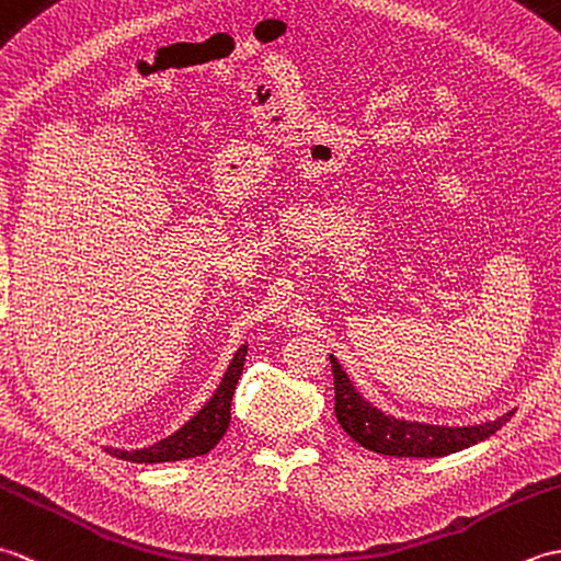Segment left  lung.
I'll use <instances>...</instances> for the list:
<instances>
[{
	"instance_id": "left-lung-1",
	"label": "left lung",
	"mask_w": 561,
	"mask_h": 561,
	"mask_svg": "<svg viewBox=\"0 0 561 561\" xmlns=\"http://www.w3.org/2000/svg\"><path fill=\"white\" fill-rule=\"evenodd\" d=\"M332 378H335V414L340 426L356 444L392 458H440L470 448L480 440L499 432L516 410L496 416L492 422L472 426H444L402 420V416L386 414L374 402H368L354 388L350 376L342 371L340 362L330 354Z\"/></svg>"
}]
</instances>
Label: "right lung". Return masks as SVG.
Masks as SVG:
<instances>
[{"instance_id": "right-lung-1", "label": "right lung", "mask_w": 561, "mask_h": 561, "mask_svg": "<svg viewBox=\"0 0 561 561\" xmlns=\"http://www.w3.org/2000/svg\"><path fill=\"white\" fill-rule=\"evenodd\" d=\"M245 354H248V344H241L238 352L233 354L229 368H226L221 383L211 392V398L202 404V410L195 416H190L178 432L157 440V444L147 448H137V450L105 448V453H111V456L129 460V462H173V460L205 456V453H209L219 444L221 436L226 434V428H229L231 400H233L238 378L243 374Z\"/></svg>"}]
</instances>
